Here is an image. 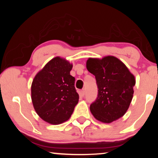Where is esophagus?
Listing matches in <instances>:
<instances>
[{
  "label": "esophagus",
  "mask_w": 158,
  "mask_h": 158,
  "mask_svg": "<svg viewBox=\"0 0 158 158\" xmlns=\"http://www.w3.org/2000/svg\"><path fill=\"white\" fill-rule=\"evenodd\" d=\"M81 94L82 96H84L85 95V89H82L81 90Z\"/></svg>",
  "instance_id": "obj_1"
}]
</instances>
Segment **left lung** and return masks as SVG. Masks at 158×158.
I'll return each instance as SVG.
<instances>
[{
  "instance_id": "1",
  "label": "left lung",
  "mask_w": 158,
  "mask_h": 158,
  "mask_svg": "<svg viewBox=\"0 0 158 158\" xmlns=\"http://www.w3.org/2000/svg\"><path fill=\"white\" fill-rule=\"evenodd\" d=\"M86 68L95 75L98 94L90 106L91 114L105 123L124 116L132 100L135 76L118 58L107 56L102 58H89Z\"/></svg>"
}]
</instances>
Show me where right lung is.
Instances as JSON below:
<instances>
[{"mask_svg": "<svg viewBox=\"0 0 158 158\" xmlns=\"http://www.w3.org/2000/svg\"><path fill=\"white\" fill-rule=\"evenodd\" d=\"M73 64L59 56L53 58L34 77L31 99L37 115L47 123L58 125L70 118L79 102L70 75Z\"/></svg>", "mask_w": 158, "mask_h": 158, "instance_id": "add662e5", "label": "right lung"}]
</instances>
